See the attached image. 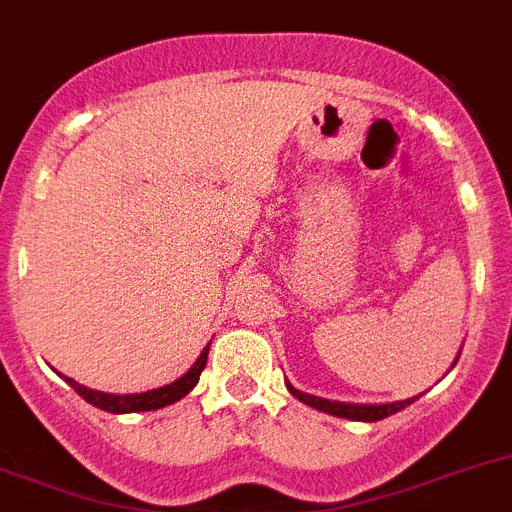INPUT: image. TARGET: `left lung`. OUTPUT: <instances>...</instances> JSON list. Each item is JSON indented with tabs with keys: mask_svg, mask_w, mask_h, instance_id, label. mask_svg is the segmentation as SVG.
Wrapping results in <instances>:
<instances>
[{
	"mask_svg": "<svg viewBox=\"0 0 512 512\" xmlns=\"http://www.w3.org/2000/svg\"><path fill=\"white\" fill-rule=\"evenodd\" d=\"M288 391L295 396V399H300L303 404H308V407L321 409V412L333 414V417L356 419V422H379V419L401 412V409L409 407V404H414V401L419 399V396H414V399L394 401V404H341V401H328V399H318V396L303 394V391H298L295 386H290V384H288Z\"/></svg>",
	"mask_w": 512,
	"mask_h": 512,
	"instance_id": "8db88e82",
	"label": "left lung"
}]
</instances>
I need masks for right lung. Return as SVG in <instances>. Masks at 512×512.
<instances>
[{
    "instance_id": "obj_1",
    "label": "right lung",
    "mask_w": 512,
    "mask_h": 512,
    "mask_svg": "<svg viewBox=\"0 0 512 512\" xmlns=\"http://www.w3.org/2000/svg\"><path fill=\"white\" fill-rule=\"evenodd\" d=\"M207 353H209V346L204 348L202 356L197 358V364L191 366V369L186 371L181 379H176L174 384L161 386V389H154V391H146V394H126V396L103 394V391L88 389V386L78 384V381H73V379H65V381H68V384L73 386V389L78 391V394L83 396L88 404H93V407H98V409H105V412H113V414L151 412V409L169 407V404L179 401L181 396H186L191 389H194V386H197L199 374H202L204 366H207Z\"/></svg>"
}]
</instances>
